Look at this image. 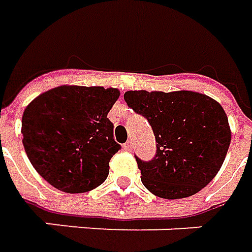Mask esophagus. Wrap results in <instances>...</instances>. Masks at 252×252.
Here are the masks:
<instances>
[{"label": "esophagus", "mask_w": 252, "mask_h": 252, "mask_svg": "<svg viewBox=\"0 0 252 252\" xmlns=\"http://www.w3.org/2000/svg\"><path fill=\"white\" fill-rule=\"evenodd\" d=\"M124 150H126V152H131L132 150V142L131 140H128L126 145H124Z\"/></svg>", "instance_id": "34e87169"}]
</instances>
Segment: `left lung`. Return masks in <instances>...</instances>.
Masks as SVG:
<instances>
[{
    "mask_svg": "<svg viewBox=\"0 0 252 252\" xmlns=\"http://www.w3.org/2000/svg\"><path fill=\"white\" fill-rule=\"evenodd\" d=\"M124 99L155 132V158L136 157L149 191L175 200L193 196L211 182L232 138L226 113L217 100L193 91H126Z\"/></svg>",
    "mask_w": 252,
    "mask_h": 252,
    "instance_id": "1",
    "label": "left lung"
}]
</instances>
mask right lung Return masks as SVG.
<instances>
[{
  "mask_svg": "<svg viewBox=\"0 0 252 252\" xmlns=\"http://www.w3.org/2000/svg\"><path fill=\"white\" fill-rule=\"evenodd\" d=\"M120 91L61 85L41 94L25 109L26 155L48 184L66 193L97 188L120 150L107 114Z\"/></svg>",
  "mask_w": 252,
  "mask_h": 252,
  "instance_id": "obj_1",
  "label": "right lung"
}]
</instances>
